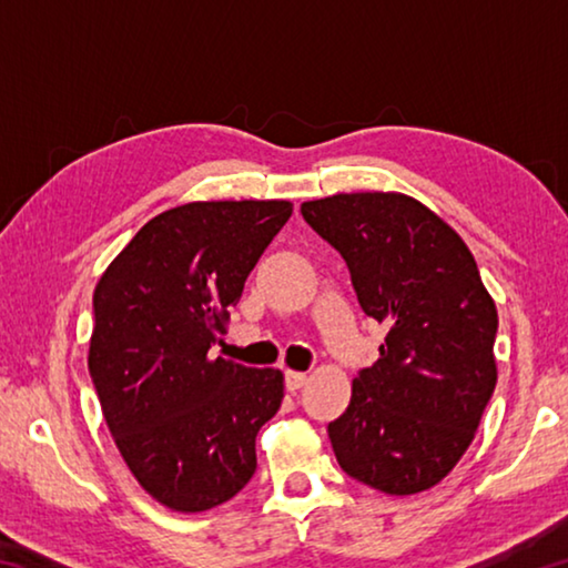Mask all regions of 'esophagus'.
<instances>
[{
    "label": "esophagus",
    "mask_w": 568,
    "mask_h": 568,
    "mask_svg": "<svg viewBox=\"0 0 568 568\" xmlns=\"http://www.w3.org/2000/svg\"><path fill=\"white\" fill-rule=\"evenodd\" d=\"M305 381H307L305 373H297V371H287V373H285V388L291 390V393L301 390V388L305 386Z\"/></svg>",
    "instance_id": "1"
}]
</instances>
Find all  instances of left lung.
<instances>
[{
  "label": "left lung",
  "instance_id": "obj_1",
  "mask_svg": "<svg viewBox=\"0 0 568 568\" xmlns=\"http://www.w3.org/2000/svg\"><path fill=\"white\" fill-rule=\"evenodd\" d=\"M301 213L348 265L363 313L388 325L328 423L335 458L383 494L426 491L466 454L496 388L498 315L474 255L400 192L311 200Z\"/></svg>",
  "mask_w": 568,
  "mask_h": 568
}]
</instances>
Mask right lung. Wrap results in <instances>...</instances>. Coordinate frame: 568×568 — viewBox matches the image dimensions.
I'll use <instances>...</instances> for the list:
<instances>
[{
    "instance_id": "obj_1",
    "label": "right lung",
    "mask_w": 568,
    "mask_h": 568,
    "mask_svg": "<svg viewBox=\"0 0 568 568\" xmlns=\"http://www.w3.org/2000/svg\"><path fill=\"white\" fill-rule=\"evenodd\" d=\"M293 215L285 200L187 203L152 217L92 297L90 376L124 464L172 511L233 498L283 373L210 358L250 271Z\"/></svg>"
}]
</instances>
